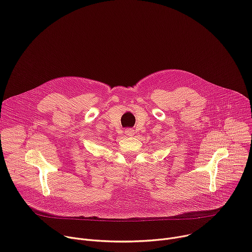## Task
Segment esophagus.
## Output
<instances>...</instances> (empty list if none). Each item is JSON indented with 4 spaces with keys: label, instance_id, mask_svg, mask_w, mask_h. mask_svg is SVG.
I'll return each mask as SVG.
<instances>
[{
    "label": "esophagus",
    "instance_id": "34e87169",
    "mask_svg": "<svg viewBox=\"0 0 252 252\" xmlns=\"http://www.w3.org/2000/svg\"><path fill=\"white\" fill-rule=\"evenodd\" d=\"M125 134H126V136L132 137V136H134L135 131H134L133 129H126V130H125Z\"/></svg>",
    "mask_w": 252,
    "mask_h": 252
}]
</instances>
